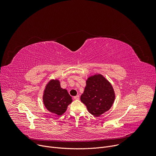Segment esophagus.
Returning <instances> with one entry per match:
<instances>
[{
	"mask_svg": "<svg viewBox=\"0 0 156 156\" xmlns=\"http://www.w3.org/2000/svg\"><path fill=\"white\" fill-rule=\"evenodd\" d=\"M79 99H80V96L78 95L74 97V99H75V100H78Z\"/></svg>",
	"mask_w": 156,
	"mask_h": 156,
	"instance_id": "34e87169",
	"label": "esophagus"
}]
</instances>
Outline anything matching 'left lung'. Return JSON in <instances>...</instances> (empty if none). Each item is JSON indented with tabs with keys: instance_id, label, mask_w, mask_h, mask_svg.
<instances>
[{
	"instance_id": "8db88e82",
	"label": "left lung",
	"mask_w": 156,
	"mask_h": 156,
	"mask_svg": "<svg viewBox=\"0 0 156 156\" xmlns=\"http://www.w3.org/2000/svg\"><path fill=\"white\" fill-rule=\"evenodd\" d=\"M115 98L112 84L102 75L96 74L86 80L84 91L80 99L86 106L89 112L99 117L111 108Z\"/></svg>"
}]
</instances>
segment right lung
Here are the masks:
<instances>
[{
  "label": "right lung",
  "instance_id": "right-lung-1",
  "mask_svg": "<svg viewBox=\"0 0 156 156\" xmlns=\"http://www.w3.org/2000/svg\"><path fill=\"white\" fill-rule=\"evenodd\" d=\"M42 99L46 108L57 115H62L72 102V97L65 89L60 87L58 80H51L47 84Z\"/></svg>",
  "mask_w": 156,
  "mask_h": 156
}]
</instances>
